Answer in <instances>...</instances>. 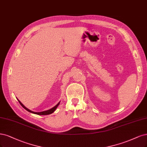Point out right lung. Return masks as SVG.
Listing matches in <instances>:
<instances>
[{
	"label": "right lung",
	"instance_id": "obj_1",
	"mask_svg": "<svg viewBox=\"0 0 147 147\" xmlns=\"http://www.w3.org/2000/svg\"><path fill=\"white\" fill-rule=\"evenodd\" d=\"M18 101H19V103L21 104V105L22 106V107L25 109H26L27 111H28V112H30V113H33V114H38V115H49V114H52V113H53L54 111L56 110V109L57 108V107L58 106V105H59V103L60 102H59L56 106H55L53 108H51L50 109H49V110H47V111H42V112H39V113H36V112H33V111H31V110H30V109H28V108H27L26 107H25V106L21 102H20V101L18 100Z\"/></svg>",
	"mask_w": 147,
	"mask_h": 147
}]
</instances>
